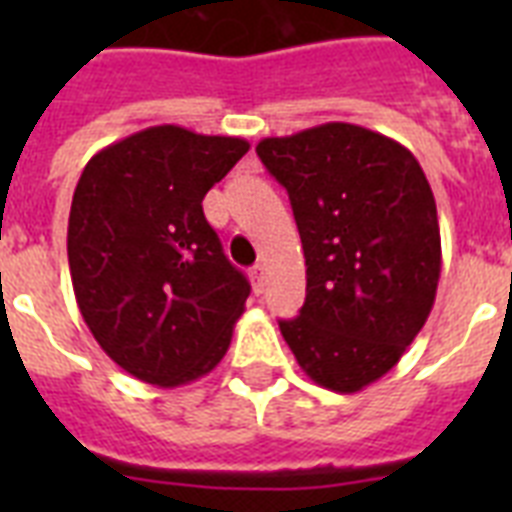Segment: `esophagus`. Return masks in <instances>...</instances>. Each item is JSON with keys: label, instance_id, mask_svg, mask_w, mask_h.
Masks as SVG:
<instances>
[{"label": "esophagus", "instance_id": "1", "mask_svg": "<svg viewBox=\"0 0 512 512\" xmlns=\"http://www.w3.org/2000/svg\"><path fill=\"white\" fill-rule=\"evenodd\" d=\"M249 276H252V284H255V292H263V284H265V265H263V263L252 265V271H249Z\"/></svg>", "mask_w": 512, "mask_h": 512}]
</instances>
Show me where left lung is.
I'll return each instance as SVG.
<instances>
[{
	"label": "left lung",
	"mask_w": 512,
	"mask_h": 512,
	"mask_svg": "<svg viewBox=\"0 0 512 512\" xmlns=\"http://www.w3.org/2000/svg\"><path fill=\"white\" fill-rule=\"evenodd\" d=\"M257 156L289 193L305 252V303L279 321L316 385L358 393L388 374L436 300V199L412 151L358 124L265 138Z\"/></svg>",
	"instance_id": "left-lung-1"
}]
</instances>
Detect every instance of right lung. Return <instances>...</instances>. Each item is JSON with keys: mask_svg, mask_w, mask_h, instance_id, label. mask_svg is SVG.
Here are the masks:
<instances>
[{"mask_svg": "<svg viewBox=\"0 0 512 512\" xmlns=\"http://www.w3.org/2000/svg\"><path fill=\"white\" fill-rule=\"evenodd\" d=\"M249 151L162 124L92 156L68 215V268L92 337L124 372L177 388L212 372L249 297L201 199Z\"/></svg>", "mask_w": 512, "mask_h": 512, "instance_id": "add662e5", "label": "right lung"}]
</instances>
